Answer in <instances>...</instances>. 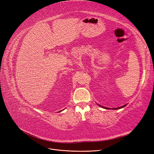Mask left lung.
<instances>
[{"label":"left lung","mask_w":154,"mask_h":154,"mask_svg":"<svg viewBox=\"0 0 154 154\" xmlns=\"http://www.w3.org/2000/svg\"><path fill=\"white\" fill-rule=\"evenodd\" d=\"M98 105L100 106V107H102V108H103V109H111V108H109V107H103V106H100V105H99V104H98ZM127 106V104H125V105H124V106H121V107H117V108H111V109H114V110H115V109H122V108H123V107H125Z\"/></svg>","instance_id":"1"}]
</instances>
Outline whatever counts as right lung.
Masks as SVG:
<instances>
[{
	"mask_svg": "<svg viewBox=\"0 0 154 154\" xmlns=\"http://www.w3.org/2000/svg\"><path fill=\"white\" fill-rule=\"evenodd\" d=\"M63 111V110H62ZM59 111V112H61V111Z\"/></svg>",
	"mask_w": 154,
	"mask_h": 154,
	"instance_id": "obj_1",
	"label": "right lung"
}]
</instances>
